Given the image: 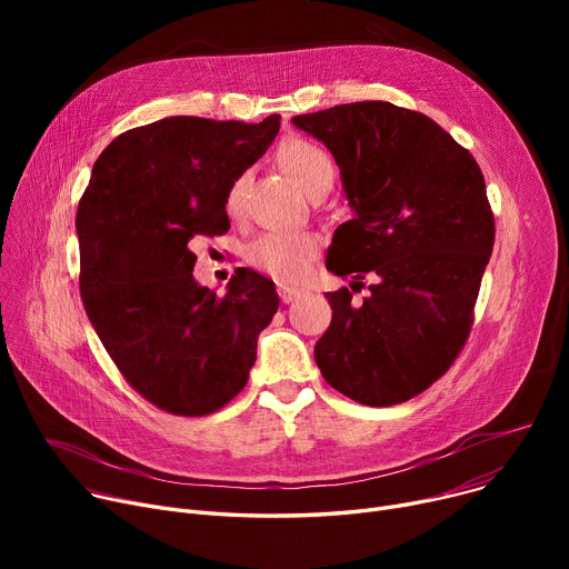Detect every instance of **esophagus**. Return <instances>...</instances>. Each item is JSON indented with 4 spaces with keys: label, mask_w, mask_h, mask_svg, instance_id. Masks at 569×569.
<instances>
[{
    "label": "esophagus",
    "mask_w": 569,
    "mask_h": 569,
    "mask_svg": "<svg viewBox=\"0 0 569 569\" xmlns=\"http://www.w3.org/2000/svg\"><path fill=\"white\" fill-rule=\"evenodd\" d=\"M305 295V290L302 288H292V286H279V297H281V302L283 305H290V302H295V300H300V297Z\"/></svg>",
    "instance_id": "esophagus-1"
}]
</instances>
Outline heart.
Returning <instances> with one entry per match:
<instances>
[{
  "label": "heart",
  "instance_id": "obj_1",
  "mask_svg": "<svg viewBox=\"0 0 569 569\" xmlns=\"http://www.w3.org/2000/svg\"><path fill=\"white\" fill-rule=\"evenodd\" d=\"M281 166L297 179L311 198L325 196L335 187L337 166L325 149L311 140L297 138L281 147ZM249 174H239L228 189L226 209L230 217L242 214ZM320 249V239L313 232H262L247 247L251 267L269 274L281 283H297L307 277L311 262Z\"/></svg>",
  "mask_w": 569,
  "mask_h": 569
}]
</instances>
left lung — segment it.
I'll list each match as a JSON object with an SVG mask.
<instances>
[{
  "label": "left lung",
  "instance_id": "1",
  "mask_svg": "<svg viewBox=\"0 0 569 569\" xmlns=\"http://www.w3.org/2000/svg\"><path fill=\"white\" fill-rule=\"evenodd\" d=\"M330 149L355 219L335 230L332 322L316 343L322 378L365 406L422 395L455 365L475 320L496 223L485 174L431 117L357 101L292 117ZM377 277L362 306L353 286Z\"/></svg>",
  "mask_w": 569,
  "mask_h": 569
}]
</instances>
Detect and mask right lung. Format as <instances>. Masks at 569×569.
<instances>
[{"instance_id":"add662e5","label":"right lung","mask_w":569,"mask_h":569,"mask_svg":"<svg viewBox=\"0 0 569 569\" xmlns=\"http://www.w3.org/2000/svg\"><path fill=\"white\" fill-rule=\"evenodd\" d=\"M260 124L166 117L117 136L78 202L80 297L110 360L157 408L200 417L244 390L274 281L237 267L219 297L193 279L198 237L230 228V184L272 144Z\"/></svg>"}]
</instances>
